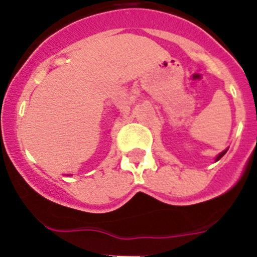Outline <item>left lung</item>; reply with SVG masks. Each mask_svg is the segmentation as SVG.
<instances>
[{
  "label": "left lung",
  "mask_w": 257,
  "mask_h": 257,
  "mask_svg": "<svg viewBox=\"0 0 257 257\" xmlns=\"http://www.w3.org/2000/svg\"><path fill=\"white\" fill-rule=\"evenodd\" d=\"M225 153H226V151H225V152H222V153H220V154H219V156H217L216 161H219V160H220V158H221V157H222V156H224V154H225Z\"/></svg>",
  "instance_id": "8db88e82"
}]
</instances>
